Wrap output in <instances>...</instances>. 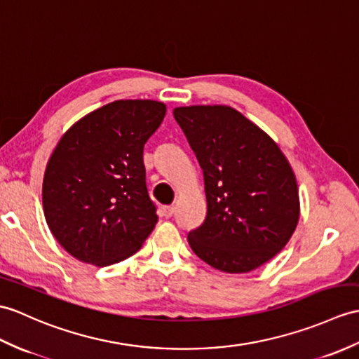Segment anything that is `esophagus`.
I'll return each mask as SVG.
<instances>
[{
	"mask_svg": "<svg viewBox=\"0 0 359 359\" xmlns=\"http://www.w3.org/2000/svg\"><path fill=\"white\" fill-rule=\"evenodd\" d=\"M161 212H162V217L170 219V217H172V214H174V206H163Z\"/></svg>",
	"mask_w": 359,
	"mask_h": 359,
	"instance_id": "esophagus-1",
	"label": "esophagus"
}]
</instances>
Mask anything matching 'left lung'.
<instances>
[{"instance_id": "obj_1", "label": "left lung", "mask_w": 359, "mask_h": 359, "mask_svg": "<svg viewBox=\"0 0 359 359\" xmlns=\"http://www.w3.org/2000/svg\"><path fill=\"white\" fill-rule=\"evenodd\" d=\"M203 170L206 217L188 232L212 268L251 272L277 255L299 219L295 174L280 147L228 105L174 108Z\"/></svg>"}]
</instances>
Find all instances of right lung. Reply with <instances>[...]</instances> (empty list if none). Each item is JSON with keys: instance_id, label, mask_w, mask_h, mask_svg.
I'll return each mask as SVG.
<instances>
[{"instance_id": "right-lung-1", "label": "right lung", "mask_w": 359, "mask_h": 359, "mask_svg": "<svg viewBox=\"0 0 359 359\" xmlns=\"http://www.w3.org/2000/svg\"><path fill=\"white\" fill-rule=\"evenodd\" d=\"M163 102L114 101L64 133L50 156L43 206L67 252L95 266L136 254L157 223L145 183L144 145L159 128Z\"/></svg>"}]
</instances>
